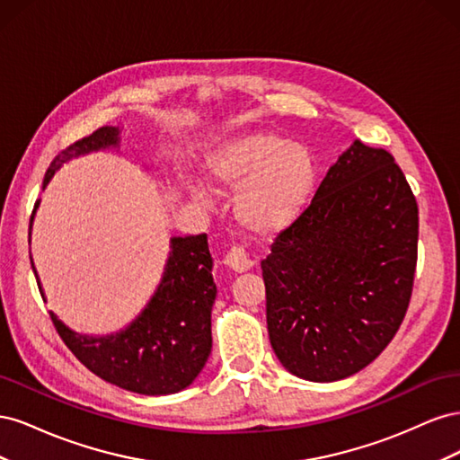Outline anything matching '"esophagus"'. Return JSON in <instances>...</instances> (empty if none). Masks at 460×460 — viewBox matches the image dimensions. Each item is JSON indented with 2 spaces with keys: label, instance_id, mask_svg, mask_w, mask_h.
Wrapping results in <instances>:
<instances>
[{
  "label": "esophagus",
  "instance_id": "34e87169",
  "mask_svg": "<svg viewBox=\"0 0 460 460\" xmlns=\"http://www.w3.org/2000/svg\"><path fill=\"white\" fill-rule=\"evenodd\" d=\"M225 264L234 272H247L255 267V259L249 255L243 247L234 245L225 257Z\"/></svg>",
  "mask_w": 460,
  "mask_h": 460
}]
</instances>
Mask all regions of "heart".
I'll list each match as a JSON object with an SVG mask.
<instances>
[{
	"instance_id": "obj_1",
	"label": "heart",
	"mask_w": 460,
	"mask_h": 460,
	"mask_svg": "<svg viewBox=\"0 0 460 460\" xmlns=\"http://www.w3.org/2000/svg\"><path fill=\"white\" fill-rule=\"evenodd\" d=\"M208 180L234 191V217L253 235L288 230L307 211L318 186V163L313 151L272 132H249L230 137L205 157ZM186 190L205 201L207 191L188 180Z\"/></svg>"
}]
</instances>
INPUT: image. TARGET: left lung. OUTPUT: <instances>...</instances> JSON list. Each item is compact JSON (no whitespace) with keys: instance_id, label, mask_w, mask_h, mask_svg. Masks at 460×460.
<instances>
[{"instance_id":"8db88e82","label":"left lung","mask_w":460,"mask_h":460,"mask_svg":"<svg viewBox=\"0 0 460 460\" xmlns=\"http://www.w3.org/2000/svg\"><path fill=\"white\" fill-rule=\"evenodd\" d=\"M419 205L385 149L355 140L261 261L270 345L288 372L343 380L394 340L409 309Z\"/></svg>"}]
</instances>
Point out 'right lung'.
I'll use <instances>...</instances> for the list:
<instances>
[{
    "instance_id": "add662e5",
    "label": "right lung",
    "mask_w": 460,
    "mask_h": 460,
    "mask_svg": "<svg viewBox=\"0 0 460 460\" xmlns=\"http://www.w3.org/2000/svg\"><path fill=\"white\" fill-rule=\"evenodd\" d=\"M119 134L117 127H103L63 149L49 164L44 188L63 163L117 147ZM38 205L40 201L34 208ZM32 220L34 213L31 228ZM32 270L36 274L34 262ZM211 270L207 234L171 238L161 284L146 309L124 330L100 338L84 336L65 326L55 313L49 314L65 345L102 380L142 395L176 394L198 378L211 355V311L217 297ZM38 288L44 297L40 280Z\"/></svg>"
}]
</instances>
